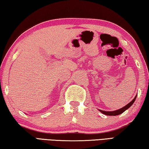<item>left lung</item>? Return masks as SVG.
Listing matches in <instances>:
<instances>
[{
	"label": "left lung",
	"mask_w": 149,
	"mask_h": 149,
	"mask_svg": "<svg viewBox=\"0 0 149 149\" xmlns=\"http://www.w3.org/2000/svg\"><path fill=\"white\" fill-rule=\"evenodd\" d=\"M136 98H137V95L135 96V97L133 99L132 101H131L129 103V104H127V105L125 106V107H123V108H120V109H119V110H116V111H112H112H111V112H107V111H103V110H99L103 114H105V115H107V116H117V115H120L121 114H122L123 112H125L126 110L128 109V108H129L131 107V106H132L133 104V102H135Z\"/></svg>",
	"instance_id": "left-lung-1"
}]
</instances>
